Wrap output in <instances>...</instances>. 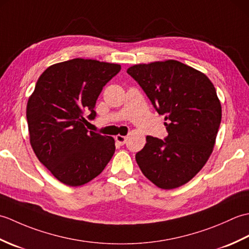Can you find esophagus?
<instances>
[{"mask_svg":"<svg viewBox=\"0 0 249 249\" xmlns=\"http://www.w3.org/2000/svg\"><path fill=\"white\" fill-rule=\"evenodd\" d=\"M115 140H116V142H119L121 145H123L126 142V140H127V137L118 135V136H115Z\"/></svg>","mask_w":249,"mask_h":249,"instance_id":"esophagus-1","label":"esophagus"}]
</instances>
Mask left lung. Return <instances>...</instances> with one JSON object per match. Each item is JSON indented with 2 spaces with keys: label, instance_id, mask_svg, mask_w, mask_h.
<instances>
[{
  "label": "left lung",
  "instance_id": "left-lung-1",
  "mask_svg": "<svg viewBox=\"0 0 249 249\" xmlns=\"http://www.w3.org/2000/svg\"><path fill=\"white\" fill-rule=\"evenodd\" d=\"M158 114L165 115V140L147 136L136 154L142 173L162 189L190 181L212 154L221 106L204 73L174 60L129 67Z\"/></svg>",
  "mask_w": 249,
  "mask_h": 249
}]
</instances>
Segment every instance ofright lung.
I'll list each match as a JSON object with an SVG mask.
<instances>
[{
  "instance_id": "add662e5",
  "label": "right lung",
  "mask_w": 249,
  "mask_h": 249,
  "mask_svg": "<svg viewBox=\"0 0 249 249\" xmlns=\"http://www.w3.org/2000/svg\"><path fill=\"white\" fill-rule=\"evenodd\" d=\"M121 65L73 59L47 68L26 106L30 142L37 158L54 178L80 186L96 178L115 151L112 137L89 131L83 113L96 116L103 88Z\"/></svg>"
}]
</instances>
